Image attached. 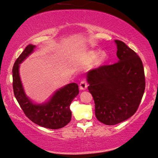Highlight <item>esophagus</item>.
I'll use <instances>...</instances> for the list:
<instances>
[{
    "mask_svg": "<svg viewBox=\"0 0 158 158\" xmlns=\"http://www.w3.org/2000/svg\"><path fill=\"white\" fill-rule=\"evenodd\" d=\"M88 87V83L85 80H82L81 83H80V89L81 90H85Z\"/></svg>",
    "mask_w": 158,
    "mask_h": 158,
    "instance_id": "34e87169",
    "label": "esophagus"
}]
</instances>
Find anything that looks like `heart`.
Returning a JSON list of instances; mask_svg holds the SVG:
<instances>
[{
    "label": "heart",
    "mask_w": 158,
    "mask_h": 158,
    "mask_svg": "<svg viewBox=\"0 0 158 158\" xmlns=\"http://www.w3.org/2000/svg\"><path fill=\"white\" fill-rule=\"evenodd\" d=\"M98 57H99L100 60H105L106 59L107 55L105 52H102L101 50H94V51L90 52L88 53L87 58L90 60H95Z\"/></svg>",
    "instance_id": "1"
}]
</instances>
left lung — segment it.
Wrapping results in <instances>:
<instances>
[{
	"label": "left lung",
	"mask_w": 158,
	"mask_h": 158,
	"mask_svg": "<svg viewBox=\"0 0 158 158\" xmlns=\"http://www.w3.org/2000/svg\"><path fill=\"white\" fill-rule=\"evenodd\" d=\"M118 61L90 70L88 89L95 103L99 122L115 125L137 111L145 89V76L141 59L122 41L115 40Z\"/></svg>",
	"instance_id": "8db88e82"
}]
</instances>
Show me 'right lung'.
I'll use <instances>...</instances> for the list:
<instances>
[{"label":"right lung","mask_w":158,"mask_h":158,"mask_svg":"<svg viewBox=\"0 0 158 158\" xmlns=\"http://www.w3.org/2000/svg\"><path fill=\"white\" fill-rule=\"evenodd\" d=\"M35 46L29 44L17 58L13 67V88L14 96L25 115L31 122L47 129H57L66 126L71 120L70 106L79 93L77 83H70L60 88L44 104H34L23 91L19 77V64L31 54Z\"/></svg>","instance_id":"1"}]
</instances>
